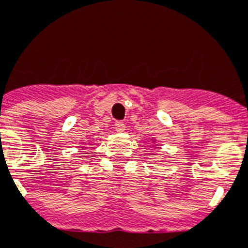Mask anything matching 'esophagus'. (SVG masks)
Returning <instances> with one entry per match:
<instances>
[{
	"label": "esophagus",
	"mask_w": 248,
	"mask_h": 248,
	"mask_svg": "<svg viewBox=\"0 0 248 248\" xmlns=\"http://www.w3.org/2000/svg\"><path fill=\"white\" fill-rule=\"evenodd\" d=\"M114 128L118 133H123V131L125 130V124H124L123 122H120V120H117L114 124Z\"/></svg>",
	"instance_id": "esophagus-1"
}]
</instances>
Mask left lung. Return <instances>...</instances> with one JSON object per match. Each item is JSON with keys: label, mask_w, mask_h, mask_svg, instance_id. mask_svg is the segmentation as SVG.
I'll return each mask as SVG.
<instances>
[{"label": "left lung", "mask_w": 248, "mask_h": 248, "mask_svg": "<svg viewBox=\"0 0 248 248\" xmlns=\"http://www.w3.org/2000/svg\"><path fill=\"white\" fill-rule=\"evenodd\" d=\"M152 141H153V142H155V140H152Z\"/></svg>", "instance_id": "left-lung-1"}]
</instances>
